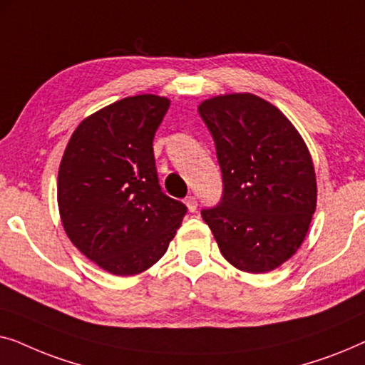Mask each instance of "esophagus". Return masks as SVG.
I'll return each mask as SVG.
<instances>
[{
    "label": "esophagus",
    "mask_w": 365,
    "mask_h": 365,
    "mask_svg": "<svg viewBox=\"0 0 365 365\" xmlns=\"http://www.w3.org/2000/svg\"><path fill=\"white\" fill-rule=\"evenodd\" d=\"M184 202H186V206H187V209L191 212H194L197 209V199H196V196H187L186 201H184Z\"/></svg>",
    "instance_id": "34e87169"
}]
</instances>
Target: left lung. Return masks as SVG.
<instances>
[{"label": "left lung", "mask_w": 365, "mask_h": 365, "mask_svg": "<svg viewBox=\"0 0 365 365\" xmlns=\"http://www.w3.org/2000/svg\"><path fill=\"white\" fill-rule=\"evenodd\" d=\"M222 171V199L201 212L219 251L239 271L269 272L304 242L317 204L311 153L294 124L251 93L197 106Z\"/></svg>", "instance_id": "8db88e82"}]
</instances>
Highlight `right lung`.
Segmentation results:
<instances>
[{"mask_svg":"<svg viewBox=\"0 0 365 365\" xmlns=\"http://www.w3.org/2000/svg\"><path fill=\"white\" fill-rule=\"evenodd\" d=\"M169 101L138 94L84 118L58 173V207L69 241L104 271L134 276L156 264L187 207L158 181L153 139Z\"/></svg>","mask_w":365,"mask_h":365,"instance_id":"add662e5","label":"right lung"}]
</instances>
